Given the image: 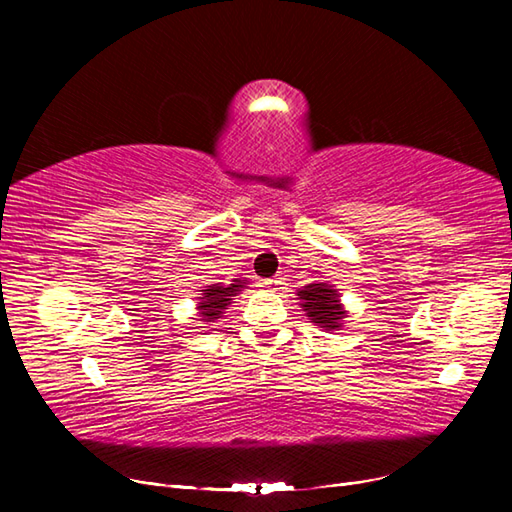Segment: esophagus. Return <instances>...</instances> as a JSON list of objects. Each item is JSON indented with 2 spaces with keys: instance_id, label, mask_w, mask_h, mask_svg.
<instances>
[{
  "instance_id": "34e87169",
  "label": "esophagus",
  "mask_w": 512,
  "mask_h": 512,
  "mask_svg": "<svg viewBox=\"0 0 512 512\" xmlns=\"http://www.w3.org/2000/svg\"><path fill=\"white\" fill-rule=\"evenodd\" d=\"M280 284H282V277H266V280H262V287L268 291H275Z\"/></svg>"
}]
</instances>
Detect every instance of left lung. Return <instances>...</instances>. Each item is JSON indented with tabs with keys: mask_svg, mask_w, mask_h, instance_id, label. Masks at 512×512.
Masks as SVG:
<instances>
[{
	"mask_svg": "<svg viewBox=\"0 0 512 512\" xmlns=\"http://www.w3.org/2000/svg\"><path fill=\"white\" fill-rule=\"evenodd\" d=\"M300 296V305L302 311H307V318L311 323L327 329V332H332V329H339L343 325V318H345V309L339 300V293L336 289L329 287L325 282H314V284H307L305 289L298 291Z\"/></svg>",
	"mask_w": 512,
	"mask_h": 512,
	"instance_id": "left-lung-1",
	"label": "left lung"
}]
</instances>
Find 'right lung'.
Segmentation results:
<instances>
[{"label": "right lung", "instance_id": "obj_1", "mask_svg": "<svg viewBox=\"0 0 512 512\" xmlns=\"http://www.w3.org/2000/svg\"><path fill=\"white\" fill-rule=\"evenodd\" d=\"M246 287V280H232V284H212V287L203 289L201 302H198V311H201L203 323H214L221 318L223 309H228L230 300Z\"/></svg>", "mask_w": 512, "mask_h": 512}]
</instances>
